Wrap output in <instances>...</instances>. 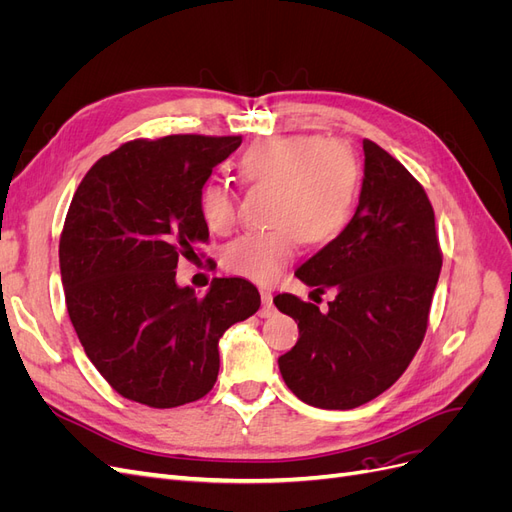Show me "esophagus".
Wrapping results in <instances>:
<instances>
[{"mask_svg": "<svg viewBox=\"0 0 512 512\" xmlns=\"http://www.w3.org/2000/svg\"><path fill=\"white\" fill-rule=\"evenodd\" d=\"M260 299H262V307H260V318H269L273 316L275 307H273V294L271 290H260Z\"/></svg>", "mask_w": 512, "mask_h": 512, "instance_id": "esophagus-1", "label": "esophagus"}]
</instances>
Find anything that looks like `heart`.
<instances>
[{"mask_svg": "<svg viewBox=\"0 0 512 512\" xmlns=\"http://www.w3.org/2000/svg\"><path fill=\"white\" fill-rule=\"evenodd\" d=\"M237 170L245 183L271 185L269 230L247 232L224 252V265L258 284H271L297 256L303 239L314 245L335 241L350 224L359 196V164L339 141L320 136L260 138L243 151ZM198 207L213 232L237 224V194L224 181L200 190Z\"/></svg>", "mask_w": 512, "mask_h": 512, "instance_id": "1", "label": "heart"}]
</instances>
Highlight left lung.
Instances as JSON below:
<instances>
[{"mask_svg":"<svg viewBox=\"0 0 512 512\" xmlns=\"http://www.w3.org/2000/svg\"><path fill=\"white\" fill-rule=\"evenodd\" d=\"M363 151L350 224L294 273L335 299L324 312L288 292L273 299L299 324V342L277 359L282 378L322 410L359 408L399 380L421 348L442 269L423 185L376 143L363 141Z\"/></svg>","mask_w":512,"mask_h":512,"instance_id":"left-lung-1","label":"left lung"}]
</instances>
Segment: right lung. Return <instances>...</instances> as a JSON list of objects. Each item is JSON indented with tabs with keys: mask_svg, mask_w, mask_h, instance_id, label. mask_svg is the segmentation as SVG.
I'll use <instances>...</instances> for the list:
<instances>
[{
	"mask_svg": "<svg viewBox=\"0 0 512 512\" xmlns=\"http://www.w3.org/2000/svg\"><path fill=\"white\" fill-rule=\"evenodd\" d=\"M239 145L241 136L200 134L130 141L74 192L59 239L68 314L121 397L149 408L205 397L220 337L258 312L260 294L243 277H215L205 297L175 280L179 258L209 239L200 190Z\"/></svg>",
	"mask_w": 512,
	"mask_h": 512,
	"instance_id": "right-lung-1",
	"label": "right lung"
}]
</instances>
